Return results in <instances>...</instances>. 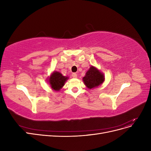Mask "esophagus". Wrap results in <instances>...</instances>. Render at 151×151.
Returning a JSON list of instances; mask_svg holds the SVG:
<instances>
[{
  "instance_id": "1",
  "label": "esophagus",
  "mask_w": 151,
  "mask_h": 151,
  "mask_svg": "<svg viewBox=\"0 0 151 151\" xmlns=\"http://www.w3.org/2000/svg\"><path fill=\"white\" fill-rule=\"evenodd\" d=\"M72 77H74V78H77V74H76V73H72Z\"/></svg>"
}]
</instances>
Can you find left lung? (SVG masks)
<instances>
[{
    "instance_id": "left-lung-1",
    "label": "left lung",
    "mask_w": 151,
    "mask_h": 151,
    "mask_svg": "<svg viewBox=\"0 0 151 151\" xmlns=\"http://www.w3.org/2000/svg\"><path fill=\"white\" fill-rule=\"evenodd\" d=\"M83 79L87 88L91 89L102 84L104 81V76L97 68L91 66Z\"/></svg>"
}]
</instances>
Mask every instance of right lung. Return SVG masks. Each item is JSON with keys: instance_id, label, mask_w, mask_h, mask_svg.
I'll return each mask as SVG.
<instances>
[{"instance_id": "1", "label": "right lung", "mask_w": 151, "mask_h": 151, "mask_svg": "<svg viewBox=\"0 0 151 151\" xmlns=\"http://www.w3.org/2000/svg\"><path fill=\"white\" fill-rule=\"evenodd\" d=\"M68 79V77L63 76L61 73L54 71L48 78L49 84L51 88L56 91H60L64 86L65 82Z\"/></svg>"}]
</instances>
